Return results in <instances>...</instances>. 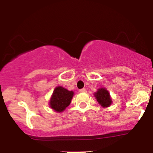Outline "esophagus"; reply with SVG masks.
Here are the masks:
<instances>
[{
	"mask_svg": "<svg viewBox=\"0 0 153 153\" xmlns=\"http://www.w3.org/2000/svg\"><path fill=\"white\" fill-rule=\"evenodd\" d=\"M79 92L80 93H86V89L82 88V89H80V90H79Z\"/></svg>",
	"mask_w": 153,
	"mask_h": 153,
	"instance_id": "1",
	"label": "esophagus"
}]
</instances>
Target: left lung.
Masks as SVG:
<instances>
[{
	"label": "left lung",
	"instance_id": "left-lung-1",
	"mask_svg": "<svg viewBox=\"0 0 153 153\" xmlns=\"http://www.w3.org/2000/svg\"><path fill=\"white\" fill-rule=\"evenodd\" d=\"M94 96L99 104L103 108L108 107L111 104L112 101L110 97L109 93L104 88H101L98 89L97 92L94 94Z\"/></svg>",
	"mask_w": 153,
	"mask_h": 153
}]
</instances>
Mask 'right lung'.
<instances>
[{
  "mask_svg": "<svg viewBox=\"0 0 153 153\" xmlns=\"http://www.w3.org/2000/svg\"><path fill=\"white\" fill-rule=\"evenodd\" d=\"M74 93L62 86H57L53 91L50 101V106L55 111L62 112L70 105Z\"/></svg>",
  "mask_w": 153,
  "mask_h": 153,
  "instance_id": "obj_1",
  "label": "right lung"
}]
</instances>
